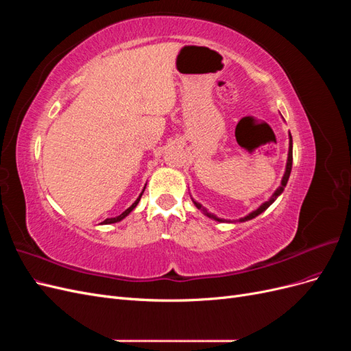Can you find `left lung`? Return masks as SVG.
<instances>
[{
    "instance_id": "8db88e82",
    "label": "left lung",
    "mask_w": 351,
    "mask_h": 351,
    "mask_svg": "<svg viewBox=\"0 0 351 351\" xmlns=\"http://www.w3.org/2000/svg\"><path fill=\"white\" fill-rule=\"evenodd\" d=\"M291 167H293V141H291V134H290V146H289V156H287V165H285V173H284V176H282V180H281V186L275 190L274 192V195L269 197V200H267V202H263V204L256 209V210H253V212H250L249 215H246V217H243V218H240L239 219V222H244V221H249V219H252V218H256L258 215H261L263 210H267L274 202H275V199H277L282 192H284V187L287 186V182H289V178H290V173H291ZM193 200V204H195V206L197 208V209H200L202 212H204V214L206 215V217H209V218H212V219H215V221H218V222H231V221H227V219H222V218H218L217 215H214V214H210V212H208V209L206 208H204L202 206L199 202H196L195 199H192Z\"/></svg>"
}]
</instances>
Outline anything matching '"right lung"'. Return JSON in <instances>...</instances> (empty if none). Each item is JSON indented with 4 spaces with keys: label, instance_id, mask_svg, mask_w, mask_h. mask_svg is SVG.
Wrapping results in <instances>:
<instances>
[{
    "label": "right lung",
    "instance_id": "obj_1",
    "mask_svg": "<svg viewBox=\"0 0 351 351\" xmlns=\"http://www.w3.org/2000/svg\"><path fill=\"white\" fill-rule=\"evenodd\" d=\"M146 187V186H145ZM145 187H143V190H142V193L139 195V197H137L136 199V202H134V204L130 206V208H127L124 212H123V214L121 215H119V217H114V218H107V219H105L104 222H101V224H114V222H120L121 219H124L127 215H129L130 214V212L137 206V204H139V200H141V197H142V195H143V192H145Z\"/></svg>",
    "mask_w": 351,
    "mask_h": 351
}]
</instances>
